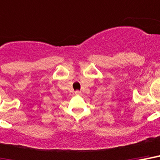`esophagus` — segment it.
Segmentation results:
<instances>
[{
	"mask_svg": "<svg viewBox=\"0 0 160 160\" xmlns=\"http://www.w3.org/2000/svg\"><path fill=\"white\" fill-rule=\"evenodd\" d=\"M75 94H77V95H79V94H81V92L76 91V92H75Z\"/></svg>",
	"mask_w": 160,
	"mask_h": 160,
	"instance_id": "34e87169",
	"label": "esophagus"
}]
</instances>
